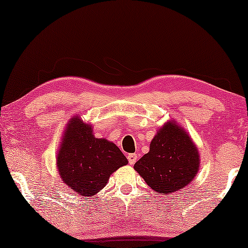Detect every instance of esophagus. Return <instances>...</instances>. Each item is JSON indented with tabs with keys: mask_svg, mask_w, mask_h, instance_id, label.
Listing matches in <instances>:
<instances>
[{
	"mask_svg": "<svg viewBox=\"0 0 248 248\" xmlns=\"http://www.w3.org/2000/svg\"><path fill=\"white\" fill-rule=\"evenodd\" d=\"M127 160H128V162H130V165H134L135 161L138 160V155L137 154L127 155Z\"/></svg>",
	"mask_w": 248,
	"mask_h": 248,
	"instance_id": "34e87169",
	"label": "esophagus"
}]
</instances>
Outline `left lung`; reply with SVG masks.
Here are the masks:
<instances>
[{"instance_id": "1", "label": "left lung", "mask_w": 248, "mask_h": 248, "mask_svg": "<svg viewBox=\"0 0 248 248\" xmlns=\"http://www.w3.org/2000/svg\"><path fill=\"white\" fill-rule=\"evenodd\" d=\"M134 169L155 192L176 193L200 170L199 148L185 128L170 120L159 127L150 150L135 162Z\"/></svg>"}]
</instances>
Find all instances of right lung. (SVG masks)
Masks as SVG:
<instances>
[{
	"label": "right lung",
	"mask_w": 248,
	"mask_h": 248,
	"mask_svg": "<svg viewBox=\"0 0 248 248\" xmlns=\"http://www.w3.org/2000/svg\"><path fill=\"white\" fill-rule=\"evenodd\" d=\"M128 161L120 148L93 135V127L80 116L67 122L56 155L61 179L77 194L93 198L109 181L110 175Z\"/></svg>",
	"instance_id": "obj_1"
}]
</instances>
